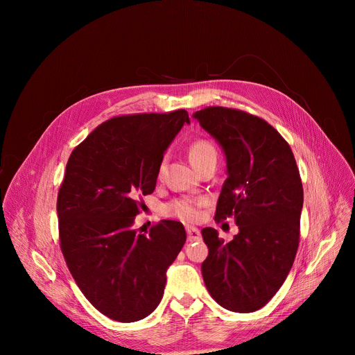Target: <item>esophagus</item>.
I'll list each match as a JSON object with an SVG mask.
<instances>
[{
    "mask_svg": "<svg viewBox=\"0 0 355 355\" xmlns=\"http://www.w3.org/2000/svg\"><path fill=\"white\" fill-rule=\"evenodd\" d=\"M187 236H188L189 241H199L200 240V232L196 227H192V226L187 227Z\"/></svg>",
    "mask_w": 355,
    "mask_h": 355,
    "instance_id": "34e87169",
    "label": "esophagus"
}]
</instances>
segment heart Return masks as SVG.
<instances>
[{"instance_id":"1","label":"heart","mask_w":355,"mask_h":355,"mask_svg":"<svg viewBox=\"0 0 355 355\" xmlns=\"http://www.w3.org/2000/svg\"><path fill=\"white\" fill-rule=\"evenodd\" d=\"M189 159L195 168L208 162H218L216 146L208 139H198L189 146ZM164 171V160L159 167V174ZM205 205V200L200 198H178L171 200L166 207V214L178 218L184 222H193L199 216V208Z\"/></svg>"}]
</instances>
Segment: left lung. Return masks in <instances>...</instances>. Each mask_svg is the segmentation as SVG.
I'll list each match as a JSON object with an SVG mask.
<instances>
[{
  "mask_svg": "<svg viewBox=\"0 0 355 355\" xmlns=\"http://www.w3.org/2000/svg\"><path fill=\"white\" fill-rule=\"evenodd\" d=\"M222 146L227 174L215 220L233 218L239 233L225 243L202 229L209 248L202 277L227 311L261 309L286 279L299 245L303 187L288 141L268 122L245 111L207 107L193 114Z\"/></svg>",
  "mask_w": 355,
  "mask_h": 355,
  "instance_id": "1",
  "label": "left lung"
}]
</instances>
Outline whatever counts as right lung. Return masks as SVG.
<instances>
[{
    "label": "right lung",
    "instance_id": "right-lung-1",
    "mask_svg": "<svg viewBox=\"0 0 355 355\" xmlns=\"http://www.w3.org/2000/svg\"><path fill=\"white\" fill-rule=\"evenodd\" d=\"M184 123L185 110L114 116L67 162L58 195L60 248L80 291L110 319L137 322L157 308L166 271L187 240L175 220H160L144 234L132 227Z\"/></svg>",
    "mask_w": 355,
    "mask_h": 355
}]
</instances>
